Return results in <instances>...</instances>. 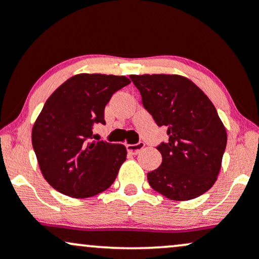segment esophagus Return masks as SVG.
I'll return each mask as SVG.
<instances>
[{"label":"esophagus","mask_w":259,"mask_h":259,"mask_svg":"<svg viewBox=\"0 0 259 259\" xmlns=\"http://www.w3.org/2000/svg\"><path fill=\"white\" fill-rule=\"evenodd\" d=\"M145 144L144 142H138V144H134V145H126V150L127 152L132 153V154H138L140 153V151L144 150Z\"/></svg>","instance_id":"esophagus-1"}]
</instances>
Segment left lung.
I'll use <instances>...</instances> for the list:
<instances>
[{
    "mask_svg": "<svg viewBox=\"0 0 259 259\" xmlns=\"http://www.w3.org/2000/svg\"><path fill=\"white\" fill-rule=\"evenodd\" d=\"M130 79L145 109L169 136L157 146L162 164L147 174L151 187L175 201L203 195L215 183L227 147V130L215 107L184 76L145 74Z\"/></svg>",
    "mask_w": 259,
    "mask_h": 259,
    "instance_id": "1",
    "label": "left lung"
}]
</instances>
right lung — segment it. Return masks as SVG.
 Wrapping results in <instances>:
<instances>
[{
	"instance_id": "add662e5",
	"label": "right lung",
	"mask_w": 259,
	"mask_h": 259,
	"mask_svg": "<svg viewBox=\"0 0 259 259\" xmlns=\"http://www.w3.org/2000/svg\"><path fill=\"white\" fill-rule=\"evenodd\" d=\"M126 76L79 74L63 82L45 103L32 127V148L47 183L61 194L86 198L114 183L126 148L94 141L92 129L105 125V107Z\"/></svg>"
}]
</instances>
